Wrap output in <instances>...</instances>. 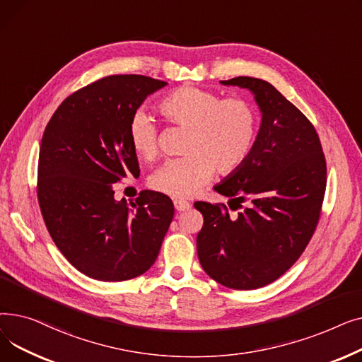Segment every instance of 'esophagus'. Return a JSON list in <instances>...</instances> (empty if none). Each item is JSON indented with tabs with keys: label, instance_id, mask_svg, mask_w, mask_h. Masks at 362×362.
<instances>
[{
	"label": "esophagus",
	"instance_id": "obj_1",
	"mask_svg": "<svg viewBox=\"0 0 362 362\" xmlns=\"http://www.w3.org/2000/svg\"><path fill=\"white\" fill-rule=\"evenodd\" d=\"M191 206H192V205L189 204L187 201H185V199H176V201H175V208H176V210H177L179 213L189 210V208H191Z\"/></svg>",
	"mask_w": 362,
	"mask_h": 362
}]
</instances>
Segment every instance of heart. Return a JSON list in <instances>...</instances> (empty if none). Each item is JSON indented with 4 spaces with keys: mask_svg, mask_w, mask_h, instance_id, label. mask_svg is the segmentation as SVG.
Returning <instances> with one entry per match:
<instances>
[{
    "mask_svg": "<svg viewBox=\"0 0 362 362\" xmlns=\"http://www.w3.org/2000/svg\"><path fill=\"white\" fill-rule=\"evenodd\" d=\"M160 111L167 122L186 127L183 152L167 160L151 177L157 191L170 197L194 195L211 179L236 171L251 154L257 135V112L240 98L221 100L218 95L195 86H180L161 100ZM127 136L132 149L144 160L158 151V127L148 112L133 114Z\"/></svg>",
    "mask_w": 362,
    "mask_h": 362,
    "instance_id": "obj_1",
    "label": "heart"
}]
</instances>
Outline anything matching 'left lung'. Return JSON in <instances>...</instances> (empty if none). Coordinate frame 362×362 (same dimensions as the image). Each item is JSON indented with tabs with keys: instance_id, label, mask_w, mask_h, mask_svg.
Here are the masks:
<instances>
[{
	"instance_id": "obj_1",
	"label": "left lung",
	"mask_w": 362,
	"mask_h": 362,
	"mask_svg": "<svg viewBox=\"0 0 362 362\" xmlns=\"http://www.w3.org/2000/svg\"><path fill=\"white\" fill-rule=\"evenodd\" d=\"M220 83L248 89L261 124L246 161L214 186L232 210H243L229 216L226 205L194 204L204 216L197 250L208 276L251 291L286 273L305 250L326 192V160L314 126L272 83L248 76Z\"/></svg>"
}]
</instances>
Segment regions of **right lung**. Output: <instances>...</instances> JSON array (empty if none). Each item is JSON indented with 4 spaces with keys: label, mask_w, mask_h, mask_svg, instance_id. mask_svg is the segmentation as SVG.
Instances as JSON below:
<instances>
[{
    "label": "right lung",
    "mask_w": 362,
    "mask_h": 362,
    "mask_svg": "<svg viewBox=\"0 0 362 362\" xmlns=\"http://www.w3.org/2000/svg\"><path fill=\"white\" fill-rule=\"evenodd\" d=\"M167 82L116 74L71 93L48 122L37 164V201L57 248L101 281L144 274L156 262L175 216L171 199L144 191L114 198L112 185L139 176L127 129L148 95Z\"/></svg>",
    "instance_id": "obj_1"
}]
</instances>
